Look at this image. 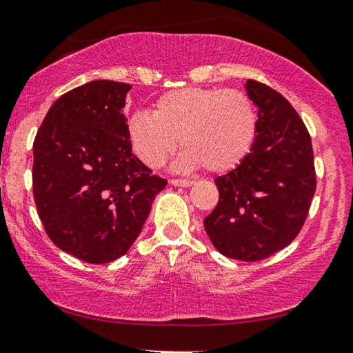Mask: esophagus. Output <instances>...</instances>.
<instances>
[{
    "label": "esophagus",
    "instance_id": "1",
    "mask_svg": "<svg viewBox=\"0 0 353 353\" xmlns=\"http://www.w3.org/2000/svg\"><path fill=\"white\" fill-rule=\"evenodd\" d=\"M172 185H177V187H190L193 185V181L190 179H171L170 181Z\"/></svg>",
    "mask_w": 353,
    "mask_h": 353
}]
</instances>
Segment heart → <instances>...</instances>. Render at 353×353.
<instances>
[{
  "label": "heart",
  "instance_id": "b5f03b06",
  "mask_svg": "<svg viewBox=\"0 0 353 353\" xmlns=\"http://www.w3.org/2000/svg\"><path fill=\"white\" fill-rule=\"evenodd\" d=\"M255 134V104L236 88H176L157 99L152 114L138 110L128 120L131 147L149 168L165 165L179 138L183 170L228 171L247 155Z\"/></svg>",
  "mask_w": 353,
  "mask_h": 353
}]
</instances>
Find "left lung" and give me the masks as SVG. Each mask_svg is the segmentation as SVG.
<instances>
[{
  "label": "left lung",
  "instance_id": "1",
  "mask_svg": "<svg viewBox=\"0 0 353 353\" xmlns=\"http://www.w3.org/2000/svg\"><path fill=\"white\" fill-rule=\"evenodd\" d=\"M245 88L259 108L255 141L241 165L215 177L219 203L204 228L222 255L260 261L301 231L317 174L311 134L292 104L254 79Z\"/></svg>",
  "mask_w": 353,
  "mask_h": 353
}]
</instances>
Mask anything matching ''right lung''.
Returning <instances> with one entry per match:
<instances>
[{
    "label": "right lung",
    "instance_id": "obj_1",
    "mask_svg": "<svg viewBox=\"0 0 353 353\" xmlns=\"http://www.w3.org/2000/svg\"><path fill=\"white\" fill-rule=\"evenodd\" d=\"M130 88L92 81L61 94L33 143V194L47 236L94 265L128 252L168 183L131 152L123 115Z\"/></svg>",
    "mask_w": 353,
    "mask_h": 353
}]
</instances>
